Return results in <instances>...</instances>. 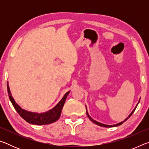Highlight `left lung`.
I'll return each mask as SVG.
<instances>
[{"label":"left lung","instance_id":"left-lung-1","mask_svg":"<svg viewBox=\"0 0 149 149\" xmlns=\"http://www.w3.org/2000/svg\"><path fill=\"white\" fill-rule=\"evenodd\" d=\"M139 102H138V104H139ZM138 104H137V106H136L135 107V108H134V110H133L132 112V113H131V114L129 115V116H128L127 118H126V119L125 120H123V122H120V123H117V124H115V125H106V124H103V123H100V122H97V121H95V120H94L93 119V118H91L90 117V116L89 115V114H88V112H87V108H86V112H87V116H88V118H89V119L92 121V122H93V123H95V124H97V125H100V126H102V127H116V126H118V125H122V123H123V122H125L126 120H127L128 118H129L132 115V114L133 112H134V111H135V108H137V105H138Z\"/></svg>","mask_w":149,"mask_h":149}]
</instances>
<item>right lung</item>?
<instances>
[{"label":"right lung","mask_w":149,"mask_h":149,"mask_svg":"<svg viewBox=\"0 0 149 149\" xmlns=\"http://www.w3.org/2000/svg\"><path fill=\"white\" fill-rule=\"evenodd\" d=\"M7 89H8L9 99L10 100L12 105L14 107L15 109L17 111V112L19 114L24 120L26 121L27 122L31 124L35 125H47L50 124L53 122H55L56 121L59 119L61 114V112L62 108L64 107V104L66 99L68 95L69 94L70 91L67 92L63 97L61 100L52 108L45 113H35L27 111L19 107V106L15 102L13 97H12L8 83H7Z\"/></svg>","instance_id":"right-lung-1"}]
</instances>
